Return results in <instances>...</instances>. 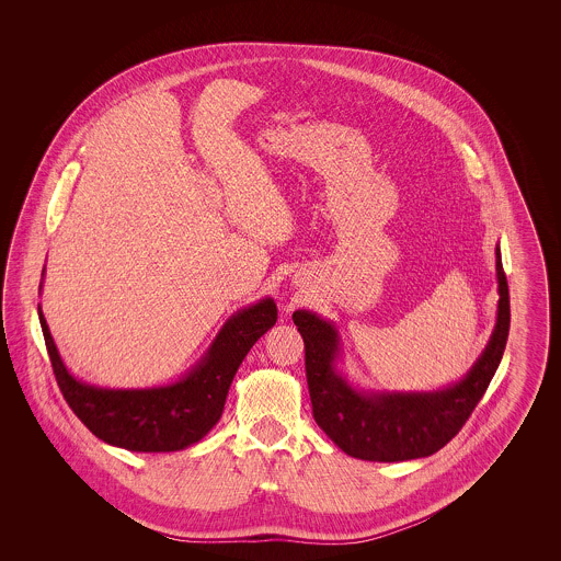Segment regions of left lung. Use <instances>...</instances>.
<instances>
[{"mask_svg":"<svg viewBox=\"0 0 561 561\" xmlns=\"http://www.w3.org/2000/svg\"><path fill=\"white\" fill-rule=\"evenodd\" d=\"M496 279L501 298L490 343L462 380L428 393L357 391L336 370L341 351L336 328L311 311H294V323L305 341V370L313 416L321 431L343 453L374 462L412 460L442 450L469 421L507 345L511 309L499 245Z\"/></svg>","mask_w":561,"mask_h":561,"instance_id":"obj_1","label":"left lung"}]
</instances>
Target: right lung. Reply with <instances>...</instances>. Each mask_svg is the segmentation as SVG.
<instances>
[{"instance_id":"right-lung-1","label":"right lung","mask_w":561,"mask_h":561,"mask_svg":"<svg viewBox=\"0 0 561 561\" xmlns=\"http://www.w3.org/2000/svg\"><path fill=\"white\" fill-rule=\"evenodd\" d=\"M37 311L62 398L99 439L130 453H176L197 444L218 423L243 357L277 321L275 302L263 298L231 316L213 347L181 380L153 389H103L69 374L39 307Z\"/></svg>"}]
</instances>
